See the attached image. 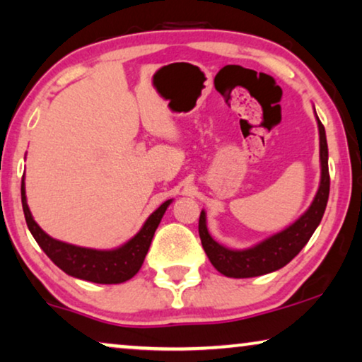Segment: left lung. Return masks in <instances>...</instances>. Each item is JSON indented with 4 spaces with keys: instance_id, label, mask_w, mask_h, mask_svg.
<instances>
[{
    "instance_id": "left-lung-1",
    "label": "left lung",
    "mask_w": 362,
    "mask_h": 362,
    "mask_svg": "<svg viewBox=\"0 0 362 362\" xmlns=\"http://www.w3.org/2000/svg\"><path fill=\"white\" fill-rule=\"evenodd\" d=\"M315 109V107H313ZM317 116V112H315ZM318 135H320V185L313 197L310 207L298 217L294 223L281 232L271 235L263 242L256 243L245 250H233L217 243L207 230L206 211L199 217V237L207 258L211 259L214 268L227 277H256L268 272L284 268L296 258L303 246L315 232L322 222L327 209L329 194V173H328V145L325 127L317 116Z\"/></svg>"
}]
</instances>
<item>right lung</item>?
Segmentation results:
<instances>
[{"mask_svg": "<svg viewBox=\"0 0 362 362\" xmlns=\"http://www.w3.org/2000/svg\"><path fill=\"white\" fill-rule=\"evenodd\" d=\"M21 201H23L25 222H28V227L35 242L62 271L66 272L68 276L96 282V284H120V282L132 279L139 269L142 268L155 230L158 228L161 218H163L173 199L165 201L145 220L142 228L139 230L135 237L114 250L85 248V246L60 242V240H55L50 235H47L29 211L24 177L23 182H21Z\"/></svg>", "mask_w": 362, "mask_h": 362, "instance_id": "obj_1", "label": "right lung"}]
</instances>
